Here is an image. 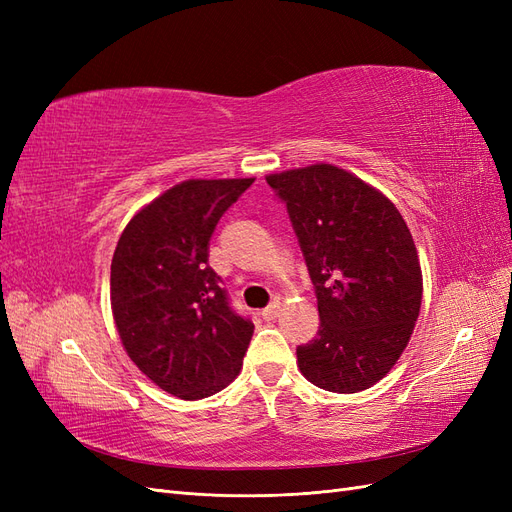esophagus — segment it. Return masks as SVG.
I'll use <instances>...</instances> for the list:
<instances>
[{"instance_id": "34e87169", "label": "esophagus", "mask_w": 512, "mask_h": 512, "mask_svg": "<svg viewBox=\"0 0 512 512\" xmlns=\"http://www.w3.org/2000/svg\"><path fill=\"white\" fill-rule=\"evenodd\" d=\"M280 307H282V303L280 301H271L265 309H262V318L265 320H275L277 316H280Z\"/></svg>"}]
</instances>
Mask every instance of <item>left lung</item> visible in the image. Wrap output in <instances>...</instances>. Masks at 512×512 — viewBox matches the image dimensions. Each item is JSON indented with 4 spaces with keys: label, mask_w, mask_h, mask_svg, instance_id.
<instances>
[{
    "label": "left lung",
    "mask_w": 512,
    "mask_h": 512,
    "mask_svg": "<svg viewBox=\"0 0 512 512\" xmlns=\"http://www.w3.org/2000/svg\"><path fill=\"white\" fill-rule=\"evenodd\" d=\"M267 183L286 203L318 299V335L297 348L301 374L324 391H365L393 369L421 312L410 228L374 185L333 164Z\"/></svg>",
    "instance_id": "obj_1"
}]
</instances>
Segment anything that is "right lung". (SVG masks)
<instances>
[{"label":"right lung","instance_id":"right-lung-1","mask_svg":"<svg viewBox=\"0 0 512 512\" xmlns=\"http://www.w3.org/2000/svg\"><path fill=\"white\" fill-rule=\"evenodd\" d=\"M254 179H188L123 228L111 262V309L128 356L162 391L203 399L239 376L252 320L228 305L209 239Z\"/></svg>","mask_w":512,"mask_h":512}]
</instances>
